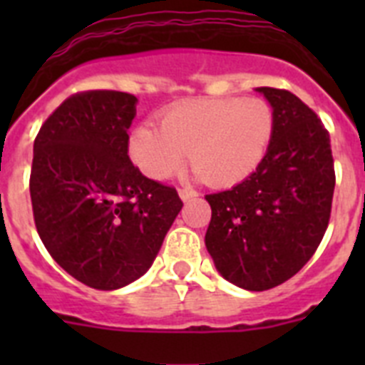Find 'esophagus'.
<instances>
[{"label": "esophagus", "mask_w": 365, "mask_h": 365, "mask_svg": "<svg viewBox=\"0 0 365 365\" xmlns=\"http://www.w3.org/2000/svg\"><path fill=\"white\" fill-rule=\"evenodd\" d=\"M179 195H180V199L186 202V201H192V199L199 197V192L193 188H180Z\"/></svg>", "instance_id": "1"}]
</instances>
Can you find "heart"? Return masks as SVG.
I'll list each match as a JSON object with an SVG mask.
<instances>
[{
	"mask_svg": "<svg viewBox=\"0 0 365 365\" xmlns=\"http://www.w3.org/2000/svg\"><path fill=\"white\" fill-rule=\"evenodd\" d=\"M159 128L138 125L130 135V157L150 179L163 180L190 163L206 185L234 186L267 157L276 117L261 98H208L163 113Z\"/></svg>",
	"mask_w": 365,
	"mask_h": 365,
	"instance_id": "b5f03b06",
	"label": "heart"
}]
</instances>
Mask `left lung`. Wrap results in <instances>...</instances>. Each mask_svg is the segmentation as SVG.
<instances>
[{"label": "left lung", "instance_id": "8db88e82", "mask_svg": "<svg viewBox=\"0 0 365 365\" xmlns=\"http://www.w3.org/2000/svg\"><path fill=\"white\" fill-rule=\"evenodd\" d=\"M276 117L267 157L232 190L210 193L205 243L225 279L269 291L303 269L324 240L334 193L325 125L291 91L257 87Z\"/></svg>", "mask_w": 365, "mask_h": 365}]
</instances>
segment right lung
Segmentation results:
<instances>
[{"instance_id": "obj_1", "label": "right lung", "mask_w": 365, "mask_h": 365, "mask_svg": "<svg viewBox=\"0 0 365 365\" xmlns=\"http://www.w3.org/2000/svg\"><path fill=\"white\" fill-rule=\"evenodd\" d=\"M135 104L130 93H74L34 138L29 188L40 240L67 274L98 291L140 278L182 208L173 186L131 163Z\"/></svg>"}]
</instances>
